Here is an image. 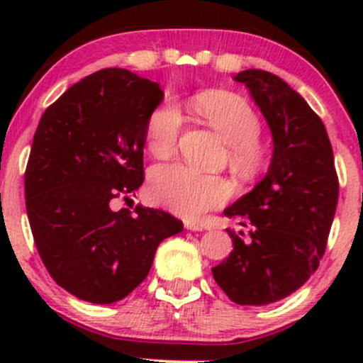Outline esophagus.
I'll return each instance as SVG.
<instances>
[{
    "label": "esophagus",
    "mask_w": 363,
    "mask_h": 363,
    "mask_svg": "<svg viewBox=\"0 0 363 363\" xmlns=\"http://www.w3.org/2000/svg\"><path fill=\"white\" fill-rule=\"evenodd\" d=\"M184 227L187 228V230H193V232H201L203 230V225L194 223V222H186Z\"/></svg>",
    "instance_id": "esophagus-1"
}]
</instances>
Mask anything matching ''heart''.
Instances as JSON below:
<instances>
[{
  "label": "heart",
  "mask_w": 363,
  "mask_h": 363,
  "mask_svg": "<svg viewBox=\"0 0 363 363\" xmlns=\"http://www.w3.org/2000/svg\"><path fill=\"white\" fill-rule=\"evenodd\" d=\"M196 111L228 143V162L235 172L252 176L264 164V148L257 140L261 121L239 95L230 91H206L196 97ZM184 128V116L177 104L165 101L147 121L148 150L158 158L174 155ZM150 196L172 213L198 218L208 210L223 205L230 186L222 177L206 176L179 164L158 165L150 174Z\"/></svg>",
  "instance_id": "1"
}]
</instances>
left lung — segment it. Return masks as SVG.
I'll return each mask as SVG.
<instances>
[{
    "mask_svg": "<svg viewBox=\"0 0 363 363\" xmlns=\"http://www.w3.org/2000/svg\"><path fill=\"white\" fill-rule=\"evenodd\" d=\"M251 91L273 135V160L259 184L223 211L249 228H227L234 251L211 268L232 302L268 306L314 274L326 251L340 182L326 128L301 95L277 74L245 69L235 77Z\"/></svg>",
    "mask_w": 363,
    "mask_h": 363,
    "instance_id": "obj_1",
    "label": "left lung"
}]
</instances>
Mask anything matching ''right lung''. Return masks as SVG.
Listing matches in <instances>:
<instances>
[{
  "label": "right lung",
  "mask_w": 363,
  "mask_h": 363,
  "mask_svg": "<svg viewBox=\"0 0 363 363\" xmlns=\"http://www.w3.org/2000/svg\"><path fill=\"white\" fill-rule=\"evenodd\" d=\"M158 83L121 68L89 74L44 111L25 169V206L57 285L91 303L124 298L148 277L181 220L153 208L114 211L143 184L147 121Z\"/></svg>",
  "instance_id": "obj_1"
}]
</instances>
